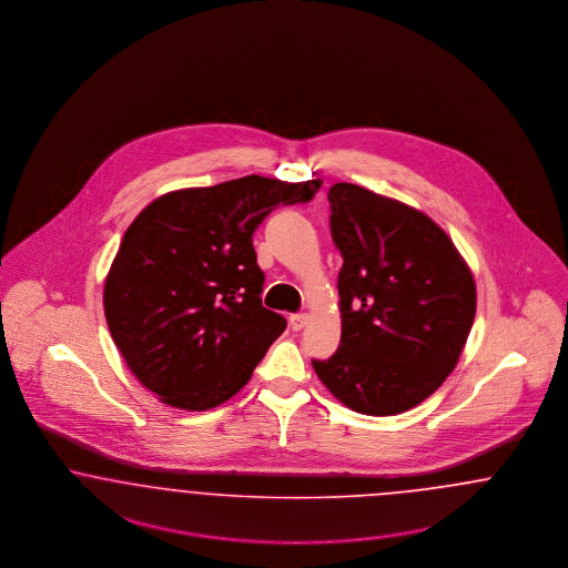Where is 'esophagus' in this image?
I'll return each mask as SVG.
<instances>
[{"instance_id": "esophagus-1", "label": "esophagus", "mask_w": 568, "mask_h": 568, "mask_svg": "<svg viewBox=\"0 0 568 568\" xmlns=\"http://www.w3.org/2000/svg\"><path fill=\"white\" fill-rule=\"evenodd\" d=\"M306 321H308L306 313H297V315L290 317V327H292L294 332H300V329L306 325Z\"/></svg>"}]
</instances>
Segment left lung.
<instances>
[{
  "instance_id": "8db88e82",
  "label": "left lung",
  "mask_w": 568,
  "mask_h": 568,
  "mask_svg": "<svg viewBox=\"0 0 568 568\" xmlns=\"http://www.w3.org/2000/svg\"><path fill=\"white\" fill-rule=\"evenodd\" d=\"M341 251L342 338L313 359L321 383L359 414L418 406L448 378L476 317L474 274L450 236L408 204L355 183L327 192Z\"/></svg>"
}]
</instances>
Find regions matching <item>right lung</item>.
<instances>
[{"mask_svg":"<svg viewBox=\"0 0 568 568\" xmlns=\"http://www.w3.org/2000/svg\"><path fill=\"white\" fill-rule=\"evenodd\" d=\"M318 187L247 175L169 192L136 215L103 308L129 369L160 402L201 412L250 383L287 327L262 306L253 232L278 204L308 203Z\"/></svg>","mask_w":568,"mask_h":568,"instance_id":"add662e5","label":"right lung"}]
</instances>
